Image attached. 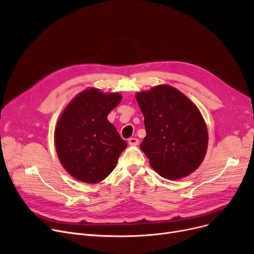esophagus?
<instances>
[{"label": "esophagus", "instance_id": "esophagus-1", "mask_svg": "<svg viewBox=\"0 0 254 254\" xmlns=\"http://www.w3.org/2000/svg\"><path fill=\"white\" fill-rule=\"evenodd\" d=\"M128 144L130 146H137L139 144V140L137 138H129L128 139Z\"/></svg>", "mask_w": 254, "mask_h": 254}]
</instances>
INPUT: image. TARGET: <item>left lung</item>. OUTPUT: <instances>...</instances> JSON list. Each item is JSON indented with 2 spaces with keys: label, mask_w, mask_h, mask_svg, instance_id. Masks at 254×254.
<instances>
[{
  "label": "left lung",
  "mask_w": 254,
  "mask_h": 254,
  "mask_svg": "<svg viewBox=\"0 0 254 254\" xmlns=\"http://www.w3.org/2000/svg\"><path fill=\"white\" fill-rule=\"evenodd\" d=\"M136 99L146 129L140 147L150 166L169 180L183 178L195 171L208 147L207 127L196 106L169 85L138 92Z\"/></svg>",
  "instance_id": "1"
}]
</instances>
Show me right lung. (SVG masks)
Returning <instances> with one entry per match:
<instances>
[{
    "instance_id": "obj_1",
    "label": "right lung",
    "mask_w": 254,
    "mask_h": 254,
    "mask_svg": "<svg viewBox=\"0 0 254 254\" xmlns=\"http://www.w3.org/2000/svg\"><path fill=\"white\" fill-rule=\"evenodd\" d=\"M122 101L119 93L90 88L66 106L56 128V148L63 167L79 181L97 183L114 170L127 142L107 116Z\"/></svg>"
}]
</instances>
